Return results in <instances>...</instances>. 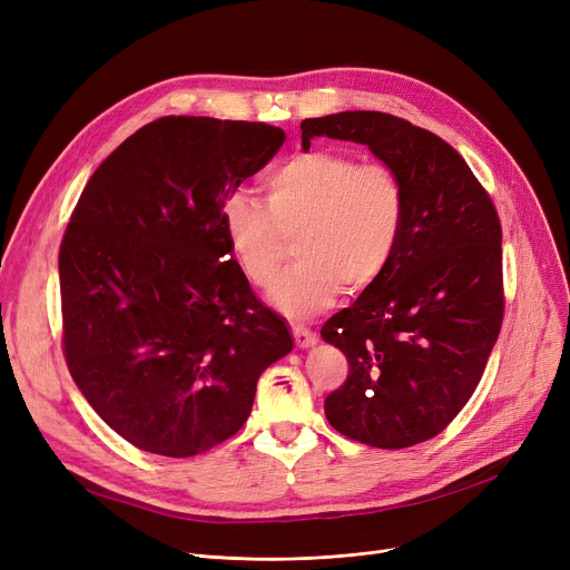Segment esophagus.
<instances>
[{
    "label": "esophagus",
    "mask_w": 570,
    "mask_h": 570,
    "mask_svg": "<svg viewBox=\"0 0 570 570\" xmlns=\"http://www.w3.org/2000/svg\"><path fill=\"white\" fill-rule=\"evenodd\" d=\"M291 331H293V340H295L297 348H309V346H314L318 342L316 333H312L309 327H305V325H293Z\"/></svg>",
    "instance_id": "34e87169"
}]
</instances>
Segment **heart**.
Listing matches in <instances>:
<instances>
[{
	"instance_id": "b5f03b06",
	"label": "heart",
	"mask_w": 570,
	"mask_h": 570,
	"mask_svg": "<svg viewBox=\"0 0 570 570\" xmlns=\"http://www.w3.org/2000/svg\"><path fill=\"white\" fill-rule=\"evenodd\" d=\"M267 205L245 191L222 205L228 249L254 286L273 284L288 237L295 256L275 282L273 303L288 316L331 305L344 282H376L393 258L404 222V189L385 164H361L335 149H309L267 177Z\"/></svg>"
}]
</instances>
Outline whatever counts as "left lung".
I'll use <instances>...</instances> for the list:
<instances>
[{"instance_id":"obj_1","label":"left lung","mask_w":570,"mask_h":570,"mask_svg":"<svg viewBox=\"0 0 570 570\" xmlns=\"http://www.w3.org/2000/svg\"><path fill=\"white\" fill-rule=\"evenodd\" d=\"M301 129L305 153L316 136L367 145L404 189L391 263L321 327L348 361L327 423L374 448L423 443L469 402L501 331L497 209L458 149L402 117L346 110Z\"/></svg>"}]
</instances>
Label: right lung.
Returning a JSON list of instances; mask_svg holds the SVG:
<instances>
[{
    "label": "right lung",
    "instance_id": "right-lung-1",
    "mask_svg": "<svg viewBox=\"0 0 570 570\" xmlns=\"http://www.w3.org/2000/svg\"><path fill=\"white\" fill-rule=\"evenodd\" d=\"M263 122L170 115L89 177L59 247L65 357L108 428L194 458L252 413L293 348L228 249L222 205L284 145Z\"/></svg>",
    "mask_w": 570,
    "mask_h": 570
}]
</instances>
